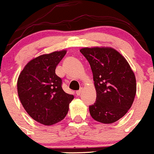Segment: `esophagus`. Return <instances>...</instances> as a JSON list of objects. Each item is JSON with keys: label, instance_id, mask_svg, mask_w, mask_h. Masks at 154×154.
Returning <instances> with one entry per match:
<instances>
[{"label": "esophagus", "instance_id": "esophagus-1", "mask_svg": "<svg viewBox=\"0 0 154 154\" xmlns=\"http://www.w3.org/2000/svg\"><path fill=\"white\" fill-rule=\"evenodd\" d=\"M82 91H83L82 88H81V89H80V90L77 91H76V95H78V96H79V95L81 94L82 93Z\"/></svg>", "mask_w": 154, "mask_h": 154}]
</instances>
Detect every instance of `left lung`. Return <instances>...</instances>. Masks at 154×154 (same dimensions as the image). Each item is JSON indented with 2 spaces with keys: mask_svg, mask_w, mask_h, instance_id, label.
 Wrapping results in <instances>:
<instances>
[{
  "mask_svg": "<svg viewBox=\"0 0 154 154\" xmlns=\"http://www.w3.org/2000/svg\"><path fill=\"white\" fill-rule=\"evenodd\" d=\"M80 52L91 68L96 101L89 106L97 122H116L131 108L136 94V79L126 60L111 48H85Z\"/></svg>",
  "mask_w": 154,
  "mask_h": 154,
  "instance_id": "1",
  "label": "left lung"
}]
</instances>
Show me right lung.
Returning a JSON list of instances; mask_svg holds the SVG:
<instances>
[{"instance_id": "add662e5", "label": "right lung", "mask_w": 154, "mask_h": 154, "mask_svg": "<svg viewBox=\"0 0 154 154\" xmlns=\"http://www.w3.org/2000/svg\"><path fill=\"white\" fill-rule=\"evenodd\" d=\"M66 51L43 54L29 61L17 81V91L24 109L33 119L51 125L63 119L74 96L62 88V79L55 73Z\"/></svg>"}]
</instances>
